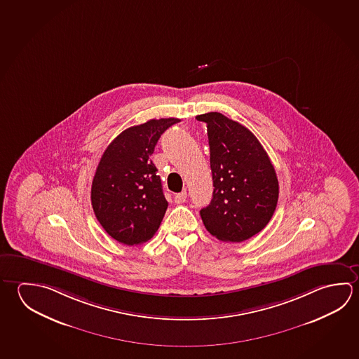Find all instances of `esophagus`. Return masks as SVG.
Returning <instances> with one entry per match:
<instances>
[{"label":"esophagus","instance_id":"esophagus-1","mask_svg":"<svg viewBox=\"0 0 359 359\" xmlns=\"http://www.w3.org/2000/svg\"><path fill=\"white\" fill-rule=\"evenodd\" d=\"M187 191L185 190H182V193H177V194L174 195V201L177 204H182L184 201H187Z\"/></svg>","mask_w":359,"mask_h":359}]
</instances>
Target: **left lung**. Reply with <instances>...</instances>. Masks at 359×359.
Here are the masks:
<instances>
[{
	"label": "left lung",
	"instance_id": "8db88e82",
	"mask_svg": "<svg viewBox=\"0 0 359 359\" xmlns=\"http://www.w3.org/2000/svg\"><path fill=\"white\" fill-rule=\"evenodd\" d=\"M207 123L213 198L201 210L208 232L242 242L267 226L278 201L276 171L253 133L218 112L196 116Z\"/></svg>",
	"mask_w": 359,
	"mask_h": 359
}]
</instances>
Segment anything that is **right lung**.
<instances>
[{
    "mask_svg": "<svg viewBox=\"0 0 359 359\" xmlns=\"http://www.w3.org/2000/svg\"><path fill=\"white\" fill-rule=\"evenodd\" d=\"M179 118L150 120L121 133L108 145L92 182V207L104 231L123 245L144 243L168 209L151 158L158 139Z\"/></svg>",
    "mask_w": 359,
    "mask_h": 359,
    "instance_id": "1",
    "label": "right lung"
}]
</instances>
